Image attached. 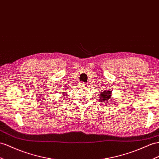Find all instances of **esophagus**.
<instances>
[{"label":"esophagus","instance_id":"1","mask_svg":"<svg viewBox=\"0 0 159 159\" xmlns=\"http://www.w3.org/2000/svg\"><path fill=\"white\" fill-rule=\"evenodd\" d=\"M80 86L81 87H84L85 86H86V84H85V83H83V82H81V83H80Z\"/></svg>","mask_w":159,"mask_h":159}]
</instances>
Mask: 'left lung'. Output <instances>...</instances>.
<instances>
[{
    "label": "left lung",
    "mask_w": 159,
    "mask_h": 159,
    "mask_svg": "<svg viewBox=\"0 0 159 159\" xmlns=\"http://www.w3.org/2000/svg\"><path fill=\"white\" fill-rule=\"evenodd\" d=\"M111 90L105 91L103 92H101L100 94V101L103 102V101H107L109 98L111 97Z\"/></svg>",
    "instance_id": "1"
}]
</instances>
